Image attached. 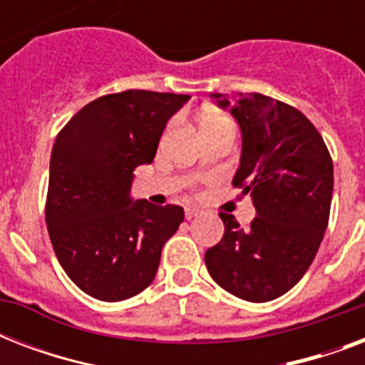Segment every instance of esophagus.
Masks as SVG:
<instances>
[{
	"label": "esophagus",
	"mask_w": 365,
	"mask_h": 365,
	"mask_svg": "<svg viewBox=\"0 0 365 365\" xmlns=\"http://www.w3.org/2000/svg\"><path fill=\"white\" fill-rule=\"evenodd\" d=\"M199 214H202V210H199V208H185V217H187V220L197 217Z\"/></svg>",
	"instance_id": "34e87169"
}]
</instances>
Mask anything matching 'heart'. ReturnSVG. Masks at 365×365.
<instances>
[{
	"label": "heart",
	"mask_w": 365,
	"mask_h": 365,
	"mask_svg": "<svg viewBox=\"0 0 365 365\" xmlns=\"http://www.w3.org/2000/svg\"><path fill=\"white\" fill-rule=\"evenodd\" d=\"M225 121H229L227 117L217 115V113H210V115H206L205 119H202V126H206V125H216V123H225Z\"/></svg>",
	"instance_id": "obj_1"
}]
</instances>
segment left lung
Masks as SVG:
<instances>
[{
    "label": "left lung",
    "mask_w": 365,
    "mask_h": 365,
    "mask_svg": "<svg viewBox=\"0 0 365 365\" xmlns=\"http://www.w3.org/2000/svg\"><path fill=\"white\" fill-rule=\"evenodd\" d=\"M242 134L235 187L257 216L242 229L222 212L223 239L206 250L210 277L252 303L277 299L311 267L329 220L334 163L320 132L299 110L259 93L212 94Z\"/></svg>",
    "instance_id": "obj_1"
}]
</instances>
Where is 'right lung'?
Here are the masks:
<instances>
[{"label":"right lung","instance_id":"obj_1","mask_svg":"<svg viewBox=\"0 0 365 365\" xmlns=\"http://www.w3.org/2000/svg\"><path fill=\"white\" fill-rule=\"evenodd\" d=\"M191 96L106 94L58 132L45 220L66 274L94 299L123 301L153 282L183 208L130 197L134 168L151 165L166 123Z\"/></svg>","mask_w":365,"mask_h":365}]
</instances>
